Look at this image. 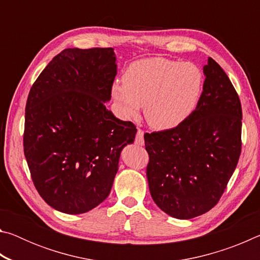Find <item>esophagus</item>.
<instances>
[{
	"label": "esophagus",
	"mask_w": 260,
	"mask_h": 260,
	"mask_svg": "<svg viewBox=\"0 0 260 260\" xmlns=\"http://www.w3.org/2000/svg\"><path fill=\"white\" fill-rule=\"evenodd\" d=\"M143 131L142 129H138V133H136V138H135V143L139 144V146H143L144 144V139H143Z\"/></svg>",
	"instance_id": "1"
}]
</instances>
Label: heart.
I'll return each instance as SVG.
<instances>
[{
  "mask_svg": "<svg viewBox=\"0 0 260 260\" xmlns=\"http://www.w3.org/2000/svg\"><path fill=\"white\" fill-rule=\"evenodd\" d=\"M122 81L112 87L122 116L134 118L144 105L148 124L166 131L182 125L195 112L203 95L205 77L199 65L190 61L152 57L132 63Z\"/></svg>",
  "mask_w": 260,
  "mask_h": 260,
  "instance_id": "heart-1",
  "label": "heart"
}]
</instances>
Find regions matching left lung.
<instances>
[{"instance_id":"left-lung-1","label":"left lung","mask_w":260,"mask_h":260,"mask_svg":"<svg viewBox=\"0 0 260 260\" xmlns=\"http://www.w3.org/2000/svg\"><path fill=\"white\" fill-rule=\"evenodd\" d=\"M201 102L172 129L144 134L152 200L171 217L191 219L218 203L241 155L242 107L234 86L210 57Z\"/></svg>"}]
</instances>
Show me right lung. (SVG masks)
Masks as SVG:
<instances>
[{"label":"right lung","mask_w":260,"mask_h":260,"mask_svg":"<svg viewBox=\"0 0 260 260\" xmlns=\"http://www.w3.org/2000/svg\"><path fill=\"white\" fill-rule=\"evenodd\" d=\"M117 74L112 48H69L30 88L24 153L38 192L60 212L94 209L111 191L122 148L136 127L105 107Z\"/></svg>","instance_id":"right-lung-1"}]
</instances>
